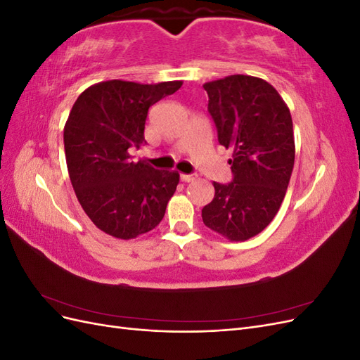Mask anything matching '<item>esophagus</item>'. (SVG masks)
Returning a JSON list of instances; mask_svg holds the SVG:
<instances>
[{"mask_svg": "<svg viewBox=\"0 0 360 360\" xmlns=\"http://www.w3.org/2000/svg\"><path fill=\"white\" fill-rule=\"evenodd\" d=\"M180 179H181V181H184V183H191V181L197 180L198 176H197V174H181Z\"/></svg>", "mask_w": 360, "mask_h": 360, "instance_id": "34e87169", "label": "esophagus"}]
</instances>
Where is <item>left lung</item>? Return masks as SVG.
Here are the masks:
<instances>
[{"instance_id": "1", "label": "left lung", "mask_w": 360, "mask_h": 360, "mask_svg": "<svg viewBox=\"0 0 360 360\" xmlns=\"http://www.w3.org/2000/svg\"><path fill=\"white\" fill-rule=\"evenodd\" d=\"M202 86L219 144L233 148L234 174L228 184L213 181L202 222L230 242H245L284 201L296 155L291 114L275 86L257 76L230 75Z\"/></svg>"}]
</instances>
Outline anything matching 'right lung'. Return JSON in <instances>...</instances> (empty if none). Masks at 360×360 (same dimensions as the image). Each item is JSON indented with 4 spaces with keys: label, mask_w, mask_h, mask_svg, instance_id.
Returning a JSON list of instances; mask_svg holds the SVG:
<instances>
[{
    "label": "right lung",
    "mask_w": 360,
    "mask_h": 360,
    "mask_svg": "<svg viewBox=\"0 0 360 360\" xmlns=\"http://www.w3.org/2000/svg\"><path fill=\"white\" fill-rule=\"evenodd\" d=\"M181 84L103 81L73 103L64 124L69 177L84 212L103 233L130 240L163 219L180 174L134 162L130 148L146 144L148 108Z\"/></svg>",
    "instance_id": "right-lung-1"
}]
</instances>
